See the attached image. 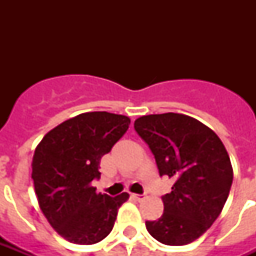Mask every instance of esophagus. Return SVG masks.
I'll list each match as a JSON object with an SVG mask.
<instances>
[{"label":"esophagus","mask_w":256,"mask_h":256,"mask_svg":"<svg viewBox=\"0 0 256 256\" xmlns=\"http://www.w3.org/2000/svg\"><path fill=\"white\" fill-rule=\"evenodd\" d=\"M132 198L136 199V200H138V202H142L146 196H144V194H132Z\"/></svg>","instance_id":"obj_1"}]
</instances>
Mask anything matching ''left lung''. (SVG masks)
<instances>
[{
	"label": "left lung",
	"mask_w": 256,
	"mask_h": 256,
	"mask_svg": "<svg viewBox=\"0 0 256 256\" xmlns=\"http://www.w3.org/2000/svg\"><path fill=\"white\" fill-rule=\"evenodd\" d=\"M148 144L160 175L174 179L164 195V214L148 220L152 238L168 246H183L204 234L218 218L232 184L226 148L206 124L176 112L150 114L134 122Z\"/></svg>",
	"instance_id": "left-lung-1"
}]
</instances>
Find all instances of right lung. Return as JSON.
<instances>
[{
	"instance_id": "right-lung-1",
	"label": "right lung",
	"mask_w": 256,
	"mask_h": 256,
	"mask_svg": "<svg viewBox=\"0 0 256 256\" xmlns=\"http://www.w3.org/2000/svg\"><path fill=\"white\" fill-rule=\"evenodd\" d=\"M130 118L108 112H84L50 130L32 164L34 190L42 212L62 238L94 244L110 234L128 192L98 194L100 158L128 132Z\"/></svg>"
}]
</instances>
